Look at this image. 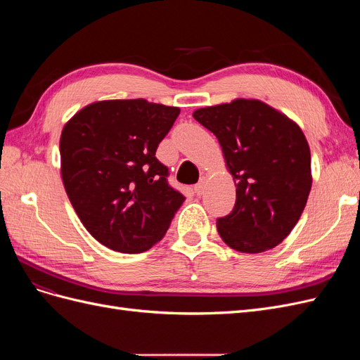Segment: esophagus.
I'll use <instances>...</instances> for the list:
<instances>
[{
    "mask_svg": "<svg viewBox=\"0 0 360 360\" xmlns=\"http://www.w3.org/2000/svg\"><path fill=\"white\" fill-rule=\"evenodd\" d=\"M204 189H205V181H204V179H201V180L193 186V191H195V193H197V195H201V193L204 192Z\"/></svg>",
    "mask_w": 360,
    "mask_h": 360,
    "instance_id": "obj_1",
    "label": "esophagus"
}]
</instances>
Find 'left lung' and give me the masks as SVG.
<instances>
[{"instance_id": "1", "label": "left lung", "mask_w": 360, "mask_h": 360, "mask_svg": "<svg viewBox=\"0 0 360 360\" xmlns=\"http://www.w3.org/2000/svg\"><path fill=\"white\" fill-rule=\"evenodd\" d=\"M193 118L219 141L234 177L236 204L216 221L222 240L248 254L291 233L311 191V151L300 127L255 99L201 108Z\"/></svg>"}]
</instances>
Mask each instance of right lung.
I'll return each mask as SVG.
<instances>
[{"label":"right lung","instance_id":"obj_1","mask_svg":"<svg viewBox=\"0 0 360 360\" xmlns=\"http://www.w3.org/2000/svg\"><path fill=\"white\" fill-rule=\"evenodd\" d=\"M180 110L144 99L82 108L60 139L64 189L97 242L123 254L158 243L184 201L156 158Z\"/></svg>","mask_w":360,"mask_h":360}]
</instances>
